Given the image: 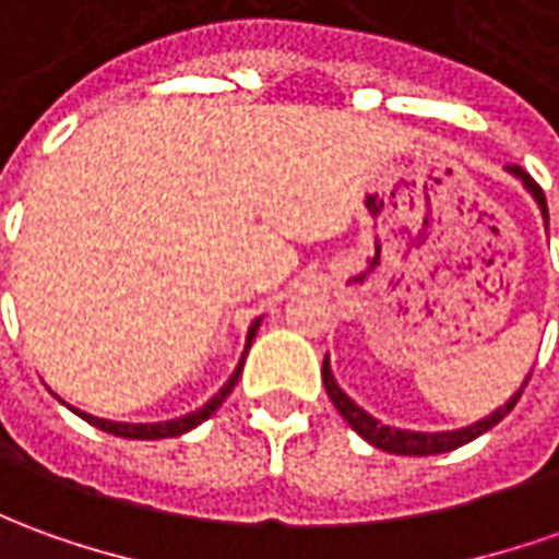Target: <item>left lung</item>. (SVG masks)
<instances>
[{"instance_id":"8db88e82","label":"left lung","mask_w":559,"mask_h":559,"mask_svg":"<svg viewBox=\"0 0 559 559\" xmlns=\"http://www.w3.org/2000/svg\"><path fill=\"white\" fill-rule=\"evenodd\" d=\"M508 170L523 180V186L533 192V199L538 201V207H542V216L548 219V201H545V192H542V186L535 183L533 177L526 174V170L520 168V165H508ZM533 376V373H530ZM530 376H526V382H530ZM321 379H324V389H328L330 401H333V407L340 409V416H343L345 423L352 425L355 431H358L360 438L367 440V443H373L379 450H385V453L394 455H438V453H450V450H459V447H465L468 440L480 438L484 431H489L492 425H499L511 413V409L518 407L520 394L526 389V382L520 385V391L504 404L499 407L492 416L487 419H480V423L468 425V428H459V431H438V435H428V431H404V428H391V425L376 423L373 416L367 413L364 407H358L348 394H345L340 385H336V379L330 373V360L324 358V367H321Z\"/></svg>"}]
</instances>
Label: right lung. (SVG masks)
Listing matches in <instances>:
<instances>
[{"label":"right lung","instance_id":"add662e5","mask_svg":"<svg viewBox=\"0 0 559 559\" xmlns=\"http://www.w3.org/2000/svg\"><path fill=\"white\" fill-rule=\"evenodd\" d=\"M257 328H260V321H253L248 330V348L253 343V336H257ZM248 348H245V355H248ZM241 367H245V358L238 360V367H235V373L229 376V382L223 385V389L216 391L214 397L204 404L195 413H189V416H180V419H170V423H150V425H131V423H109V419H97V416H91V413H82V409H72L75 416H82L85 423H91L94 428H100L106 435H116V438H128V440H162V438H177V435H186V431H192L195 425H201L204 419H211L219 404L226 401L235 389V382H238V376H241Z\"/></svg>","mask_w":559,"mask_h":559}]
</instances>
